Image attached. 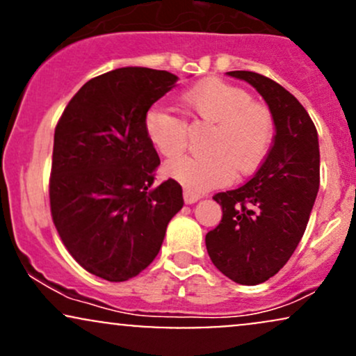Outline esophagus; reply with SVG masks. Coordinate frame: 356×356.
I'll return each instance as SVG.
<instances>
[{
	"label": "esophagus",
	"instance_id": "obj_1",
	"mask_svg": "<svg viewBox=\"0 0 356 356\" xmlns=\"http://www.w3.org/2000/svg\"><path fill=\"white\" fill-rule=\"evenodd\" d=\"M199 199H201V195L195 194V192H191V191H184V201H186V204H194L197 202Z\"/></svg>",
	"mask_w": 356,
	"mask_h": 356
}]
</instances>
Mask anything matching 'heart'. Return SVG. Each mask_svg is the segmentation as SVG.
<instances>
[{
    "instance_id": "b5f03b06",
    "label": "heart",
    "mask_w": 356,
    "mask_h": 356,
    "mask_svg": "<svg viewBox=\"0 0 356 356\" xmlns=\"http://www.w3.org/2000/svg\"><path fill=\"white\" fill-rule=\"evenodd\" d=\"M179 105L192 120L212 124L206 150L209 154L169 162L165 174L187 191L204 192L226 186L238 175L252 174L264 161L273 138L275 118L246 90L218 79L199 81L179 95ZM145 136L165 159L179 157L189 142L187 124L162 108L145 115Z\"/></svg>"
}]
</instances>
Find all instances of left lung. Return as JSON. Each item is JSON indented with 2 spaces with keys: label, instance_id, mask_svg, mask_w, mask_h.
Wrapping results in <instances>:
<instances>
[{
  "label": "left lung",
  "instance_id": "1",
  "mask_svg": "<svg viewBox=\"0 0 356 356\" xmlns=\"http://www.w3.org/2000/svg\"><path fill=\"white\" fill-rule=\"evenodd\" d=\"M251 83L275 118V140L252 179L218 192L222 219L206 234L214 266L239 284L275 276L303 238L320 189V145L312 117L295 95L254 72H227Z\"/></svg>",
  "mask_w": 356,
  "mask_h": 356
}]
</instances>
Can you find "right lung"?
<instances>
[{"label":"right lung","mask_w":356,"mask_h":356,"mask_svg":"<svg viewBox=\"0 0 356 356\" xmlns=\"http://www.w3.org/2000/svg\"><path fill=\"white\" fill-rule=\"evenodd\" d=\"M177 81L165 70L125 67L88 80L55 129L50 209L81 268L112 283L144 271L182 209L174 179L154 186L161 159L145 115Z\"/></svg>","instance_id":"1"}]
</instances>
